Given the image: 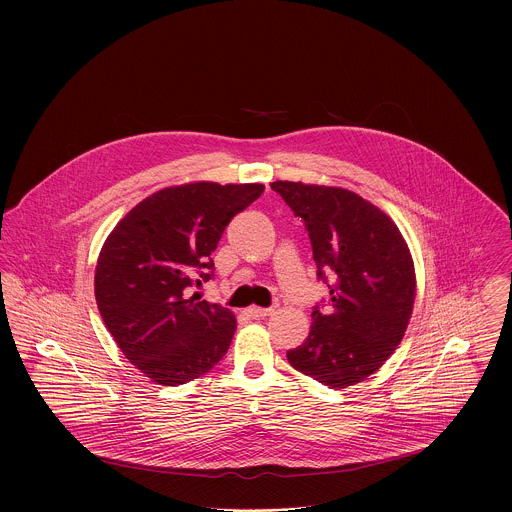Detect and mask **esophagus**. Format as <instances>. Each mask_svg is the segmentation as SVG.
<instances>
[{
    "mask_svg": "<svg viewBox=\"0 0 512 512\" xmlns=\"http://www.w3.org/2000/svg\"><path fill=\"white\" fill-rule=\"evenodd\" d=\"M272 313H274V309H261V307H249V309H245V315L249 318L268 317V315H272Z\"/></svg>",
    "mask_w": 512,
    "mask_h": 512,
    "instance_id": "1",
    "label": "esophagus"
}]
</instances>
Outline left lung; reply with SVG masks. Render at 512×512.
Returning <instances> with one entry per match:
<instances>
[{"label":"left lung","mask_w":512,"mask_h":512,"mask_svg":"<svg viewBox=\"0 0 512 512\" xmlns=\"http://www.w3.org/2000/svg\"><path fill=\"white\" fill-rule=\"evenodd\" d=\"M305 222L318 278L332 274L330 309H313V326L290 365L328 388L363 382L388 361L413 315L416 276L395 222L343 188L272 182Z\"/></svg>","instance_id":"left-lung-1"}]
</instances>
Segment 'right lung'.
<instances>
[{
    "label": "right lung",
    "mask_w": 512,
    "mask_h": 512,
    "mask_svg": "<svg viewBox=\"0 0 512 512\" xmlns=\"http://www.w3.org/2000/svg\"><path fill=\"white\" fill-rule=\"evenodd\" d=\"M263 184L194 182L159 190L113 228L99 251L96 301L124 357L147 378L180 386L226 355L236 317L188 288L211 280L222 232Z\"/></svg>",
    "instance_id": "right-lung-1"
}]
</instances>
